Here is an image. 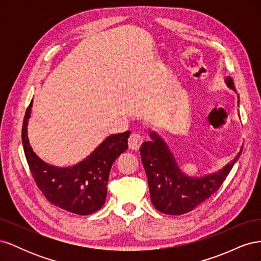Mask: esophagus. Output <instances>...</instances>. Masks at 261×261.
Listing matches in <instances>:
<instances>
[{
    "label": "esophagus",
    "mask_w": 261,
    "mask_h": 261,
    "mask_svg": "<svg viewBox=\"0 0 261 261\" xmlns=\"http://www.w3.org/2000/svg\"><path fill=\"white\" fill-rule=\"evenodd\" d=\"M143 137L139 134H132L128 138V146L132 150H138L139 147L143 144Z\"/></svg>",
    "instance_id": "esophagus-1"
}]
</instances>
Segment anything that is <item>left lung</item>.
<instances>
[{"instance_id":"obj_1","label":"left lung","mask_w":261,"mask_h":261,"mask_svg":"<svg viewBox=\"0 0 261 261\" xmlns=\"http://www.w3.org/2000/svg\"><path fill=\"white\" fill-rule=\"evenodd\" d=\"M228 88L235 90L231 77L225 78ZM150 141H145L139 151L148 178L151 202L165 215L179 216L194 210L218 191L235 162L242 154L243 146L234 159L220 171L201 177H192L180 171L165 141L155 132L149 130Z\"/></svg>"}]
</instances>
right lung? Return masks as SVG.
I'll list each match as a JSON object with an SVG mask.
<instances>
[{"label": "right lung", "mask_w": 261, "mask_h": 261, "mask_svg": "<svg viewBox=\"0 0 261 261\" xmlns=\"http://www.w3.org/2000/svg\"><path fill=\"white\" fill-rule=\"evenodd\" d=\"M33 100L23 117L21 139L26 159L38 187L51 203L80 216H87L103 206L112 164L128 148L130 132L107 137L93 151L73 167L59 168L41 160L31 148L27 126Z\"/></svg>", "instance_id": "obj_1"}]
</instances>
